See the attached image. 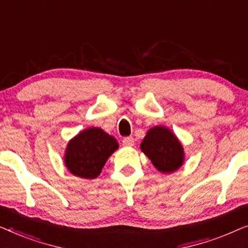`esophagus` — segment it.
Listing matches in <instances>:
<instances>
[{
    "label": "esophagus",
    "mask_w": 248,
    "mask_h": 248,
    "mask_svg": "<svg viewBox=\"0 0 248 248\" xmlns=\"http://www.w3.org/2000/svg\"><path fill=\"white\" fill-rule=\"evenodd\" d=\"M123 144L124 145H130V147H132V145H134V139L132 137H126L123 139Z\"/></svg>",
    "instance_id": "34e87169"
}]
</instances>
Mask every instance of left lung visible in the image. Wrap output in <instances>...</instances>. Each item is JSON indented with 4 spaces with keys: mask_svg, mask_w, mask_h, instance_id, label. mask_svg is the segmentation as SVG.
Returning a JSON list of instances; mask_svg holds the SVG:
<instances>
[{
    "mask_svg": "<svg viewBox=\"0 0 248 248\" xmlns=\"http://www.w3.org/2000/svg\"><path fill=\"white\" fill-rule=\"evenodd\" d=\"M160 172L169 174L184 162V149L176 135L165 126H155L148 131L140 145Z\"/></svg>",
    "mask_w": 248,
    "mask_h": 248,
    "instance_id": "8db88e82",
    "label": "left lung"
}]
</instances>
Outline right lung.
<instances>
[{
    "instance_id": "obj_1",
    "label": "right lung",
    "mask_w": 248,
    "mask_h": 248,
    "mask_svg": "<svg viewBox=\"0 0 248 248\" xmlns=\"http://www.w3.org/2000/svg\"><path fill=\"white\" fill-rule=\"evenodd\" d=\"M117 148L116 139L101 128L90 127L67 143L64 162L73 175L93 179L100 175L107 159Z\"/></svg>"
}]
</instances>
